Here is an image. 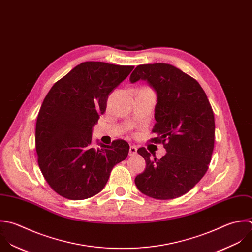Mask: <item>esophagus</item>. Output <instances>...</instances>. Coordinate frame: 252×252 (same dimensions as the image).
Returning <instances> with one entry per match:
<instances>
[{
  "label": "esophagus",
  "mask_w": 252,
  "mask_h": 252,
  "mask_svg": "<svg viewBox=\"0 0 252 252\" xmlns=\"http://www.w3.org/2000/svg\"><path fill=\"white\" fill-rule=\"evenodd\" d=\"M136 152H137V148H136V146L131 145V146L129 147V152H128L129 156H133V155H135V154H136Z\"/></svg>",
  "instance_id": "obj_1"
}]
</instances>
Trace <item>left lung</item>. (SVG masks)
<instances>
[{
	"instance_id": "1",
	"label": "left lung",
	"mask_w": 252,
	"mask_h": 252,
	"mask_svg": "<svg viewBox=\"0 0 252 252\" xmlns=\"http://www.w3.org/2000/svg\"><path fill=\"white\" fill-rule=\"evenodd\" d=\"M139 79L157 94L152 129L157 137L150 141L163 143L167 153L157 160L144 147L139 148L146 168L134 183L149 197L174 199L189 192L208 170L215 140L213 110L200 84L172 64L137 65L129 80Z\"/></svg>"
}]
</instances>
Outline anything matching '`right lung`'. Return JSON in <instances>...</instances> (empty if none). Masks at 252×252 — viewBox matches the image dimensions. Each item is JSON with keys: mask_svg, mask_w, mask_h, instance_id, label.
<instances>
[{"mask_svg": "<svg viewBox=\"0 0 252 252\" xmlns=\"http://www.w3.org/2000/svg\"><path fill=\"white\" fill-rule=\"evenodd\" d=\"M133 65L84 62L58 80L40 108L35 129L39 168L54 191L70 200L99 193L114 166L128 154L126 141L93 147L92 128L110 93Z\"/></svg>", "mask_w": 252, "mask_h": 252, "instance_id": "add662e5", "label": "right lung"}]
</instances>
